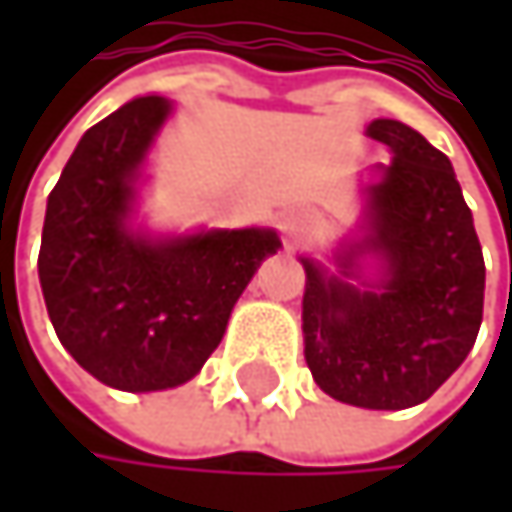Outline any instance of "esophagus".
<instances>
[{
  "label": "esophagus",
  "mask_w": 512,
  "mask_h": 512,
  "mask_svg": "<svg viewBox=\"0 0 512 512\" xmlns=\"http://www.w3.org/2000/svg\"><path fill=\"white\" fill-rule=\"evenodd\" d=\"M317 234V216L311 210H290L281 219V237L287 243V249H299L305 243H311Z\"/></svg>",
  "instance_id": "obj_1"
}]
</instances>
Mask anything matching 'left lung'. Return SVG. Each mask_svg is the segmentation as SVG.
Here are the masks:
<instances>
[{"label":"left lung","mask_w":512,"mask_h":512,"mask_svg":"<svg viewBox=\"0 0 512 512\" xmlns=\"http://www.w3.org/2000/svg\"><path fill=\"white\" fill-rule=\"evenodd\" d=\"M364 133L391 162L361 186L358 234L335 249V266L299 257L305 361L341 403L409 409L471 353L486 266L451 159L391 118L370 121Z\"/></svg>","instance_id":"1"}]
</instances>
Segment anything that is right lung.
I'll use <instances>...</instances> for the list:
<instances>
[{"mask_svg":"<svg viewBox=\"0 0 512 512\" xmlns=\"http://www.w3.org/2000/svg\"><path fill=\"white\" fill-rule=\"evenodd\" d=\"M171 100L148 94L94 124L47 198L38 275L61 347L118 391L189 382L219 347L272 228L148 234L133 225Z\"/></svg>","mask_w":512,"mask_h":512,"instance_id":"right-lung-1","label":"right lung"}]
</instances>
